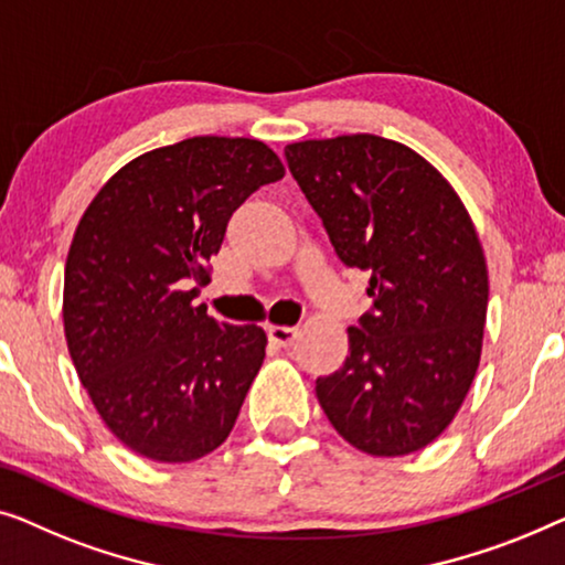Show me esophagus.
<instances>
[{"label":"esophagus","mask_w":565,"mask_h":565,"mask_svg":"<svg viewBox=\"0 0 565 565\" xmlns=\"http://www.w3.org/2000/svg\"><path fill=\"white\" fill-rule=\"evenodd\" d=\"M297 335H299L297 328H286V324H268V338H271V343L281 345V348L294 345Z\"/></svg>","instance_id":"34e87169"}]
</instances>
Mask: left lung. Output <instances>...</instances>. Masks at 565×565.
Instances as JSON below:
<instances>
[{"label": "left lung", "mask_w": 565, "mask_h": 565, "mask_svg": "<svg viewBox=\"0 0 565 565\" xmlns=\"http://www.w3.org/2000/svg\"><path fill=\"white\" fill-rule=\"evenodd\" d=\"M284 156L338 258L371 274L345 363L317 379L320 407L369 456L423 450L479 369L489 274L473 222L438 169L396 140L340 135Z\"/></svg>", "instance_id": "1"}]
</instances>
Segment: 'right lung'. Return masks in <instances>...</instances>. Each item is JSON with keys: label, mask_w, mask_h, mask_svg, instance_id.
I'll return each mask as SVG.
<instances>
[{"label": "right lung", "mask_w": 565, "mask_h": 565, "mask_svg": "<svg viewBox=\"0 0 565 565\" xmlns=\"http://www.w3.org/2000/svg\"><path fill=\"white\" fill-rule=\"evenodd\" d=\"M279 179L266 142L200 135L138 156L86 206L66 258L63 328L99 417L138 456L189 463L233 430L266 332L192 301L233 212Z\"/></svg>", "instance_id": "right-lung-1"}]
</instances>
